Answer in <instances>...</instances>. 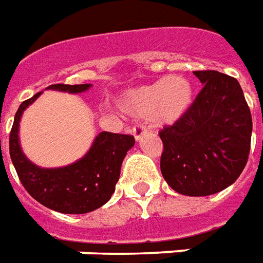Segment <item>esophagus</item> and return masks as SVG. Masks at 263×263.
<instances>
[{
    "instance_id": "obj_1",
    "label": "esophagus",
    "mask_w": 263,
    "mask_h": 263,
    "mask_svg": "<svg viewBox=\"0 0 263 263\" xmlns=\"http://www.w3.org/2000/svg\"><path fill=\"white\" fill-rule=\"evenodd\" d=\"M145 133H147V127H145L144 124H136L133 127V136L137 141H139Z\"/></svg>"
}]
</instances>
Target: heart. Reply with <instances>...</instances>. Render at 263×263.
Wrapping results in <instances>:
<instances>
[{"label": "heart", "instance_id": "heart-1", "mask_svg": "<svg viewBox=\"0 0 263 263\" xmlns=\"http://www.w3.org/2000/svg\"><path fill=\"white\" fill-rule=\"evenodd\" d=\"M191 84L179 76L162 78L129 90L119 100L120 109L134 116H153L161 124H172L190 108Z\"/></svg>", "mask_w": 263, "mask_h": 263}]
</instances>
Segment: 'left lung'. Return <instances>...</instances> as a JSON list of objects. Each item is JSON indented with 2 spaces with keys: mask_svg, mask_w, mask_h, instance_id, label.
Segmentation results:
<instances>
[{
  "mask_svg": "<svg viewBox=\"0 0 263 263\" xmlns=\"http://www.w3.org/2000/svg\"><path fill=\"white\" fill-rule=\"evenodd\" d=\"M204 86L184 115L159 132L161 172L183 195L204 197L233 184L246 167L252 118L236 79L195 70Z\"/></svg>",
  "mask_w": 263,
  "mask_h": 263,
  "instance_id": "left-lung-1",
  "label": "left lung"
}]
</instances>
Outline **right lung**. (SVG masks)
<instances>
[{
  "mask_svg": "<svg viewBox=\"0 0 263 263\" xmlns=\"http://www.w3.org/2000/svg\"><path fill=\"white\" fill-rule=\"evenodd\" d=\"M91 84H52L48 88L68 92H83ZM41 94L23 101L17 109L9 133V154L19 180L29 194L47 208L61 214H87L106 204L119 180L120 166L134 145L130 134L102 132L90 151L78 162L58 169H43L31 163L19 145V120L23 110Z\"/></svg>",
  "mask_w": 263,
  "mask_h": 263,
  "instance_id": "add662e5",
  "label": "right lung"
}]
</instances>
